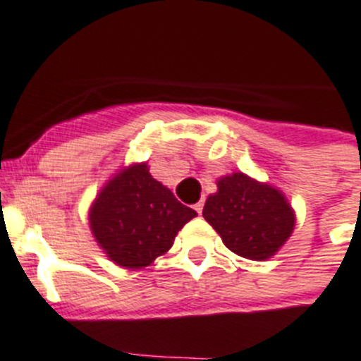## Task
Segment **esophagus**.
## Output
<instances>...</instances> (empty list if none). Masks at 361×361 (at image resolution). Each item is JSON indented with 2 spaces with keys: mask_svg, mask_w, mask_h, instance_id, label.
<instances>
[{
  "mask_svg": "<svg viewBox=\"0 0 361 361\" xmlns=\"http://www.w3.org/2000/svg\"><path fill=\"white\" fill-rule=\"evenodd\" d=\"M202 209H204V200L196 202V204H195V211H196V213H198V215H200V213H202Z\"/></svg>",
  "mask_w": 361,
  "mask_h": 361,
  "instance_id": "obj_1",
  "label": "esophagus"
}]
</instances>
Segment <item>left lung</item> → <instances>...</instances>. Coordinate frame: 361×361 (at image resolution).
Here are the masks:
<instances>
[{"label":"left lung","instance_id":"left-lung-1","mask_svg":"<svg viewBox=\"0 0 361 361\" xmlns=\"http://www.w3.org/2000/svg\"><path fill=\"white\" fill-rule=\"evenodd\" d=\"M202 215L237 256L265 262L291 237L295 211L276 187L243 172L222 176Z\"/></svg>","mask_w":361,"mask_h":361}]
</instances>
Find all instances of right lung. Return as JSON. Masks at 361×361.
<instances>
[{"instance_id":"obj_1","label":"right lung","mask_w":361,"mask_h":361,"mask_svg":"<svg viewBox=\"0 0 361 361\" xmlns=\"http://www.w3.org/2000/svg\"><path fill=\"white\" fill-rule=\"evenodd\" d=\"M195 216V209L152 178L146 163H135L102 187L90 206L89 224L111 262L142 269L171 250L178 231Z\"/></svg>"}]
</instances>
